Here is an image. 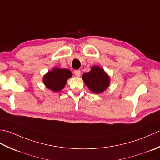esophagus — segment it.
<instances>
[{
	"label": "esophagus",
	"instance_id": "esophagus-1",
	"mask_svg": "<svg viewBox=\"0 0 160 160\" xmlns=\"http://www.w3.org/2000/svg\"><path fill=\"white\" fill-rule=\"evenodd\" d=\"M74 74H75L77 77H79L81 75V71L79 70H74Z\"/></svg>",
	"mask_w": 160,
	"mask_h": 160
}]
</instances>
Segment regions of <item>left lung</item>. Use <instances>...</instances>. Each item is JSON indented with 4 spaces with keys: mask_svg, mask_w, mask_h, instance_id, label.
I'll list each match as a JSON object with an SVG mask.
<instances>
[{
    "mask_svg": "<svg viewBox=\"0 0 160 160\" xmlns=\"http://www.w3.org/2000/svg\"><path fill=\"white\" fill-rule=\"evenodd\" d=\"M82 78L88 88L97 94L105 90L110 83L109 77L103 69L98 66L92 67L90 72L83 74Z\"/></svg>",
    "mask_w": 160,
    "mask_h": 160,
    "instance_id": "obj_1",
    "label": "left lung"
}]
</instances>
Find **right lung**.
Returning <instances> with one entry per match:
<instances>
[{
    "instance_id": "right-lung-1",
    "label": "right lung",
    "mask_w": 160,
    "mask_h": 160,
    "mask_svg": "<svg viewBox=\"0 0 160 160\" xmlns=\"http://www.w3.org/2000/svg\"><path fill=\"white\" fill-rule=\"evenodd\" d=\"M71 77L72 73L69 70L54 68L44 76L43 83L48 88L58 92L63 88L68 79Z\"/></svg>"
}]
</instances>
